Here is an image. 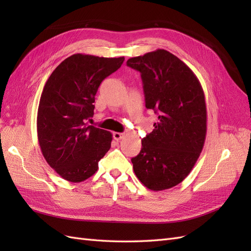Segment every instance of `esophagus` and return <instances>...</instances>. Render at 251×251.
<instances>
[{"mask_svg":"<svg viewBox=\"0 0 251 251\" xmlns=\"http://www.w3.org/2000/svg\"><path fill=\"white\" fill-rule=\"evenodd\" d=\"M124 137H125V135L123 133H118V132H114L113 133V138L115 139V140H117V141L121 140Z\"/></svg>","mask_w":251,"mask_h":251,"instance_id":"1","label":"esophagus"}]
</instances>
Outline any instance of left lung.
Wrapping results in <instances>:
<instances>
[{
	"label": "left lung",
	"mask_w": 251,
	"mask_h": 251,
	"mask_svg": "<svg viewBox=\"0 0 251 251\" xmlns=\"http://www.w3.org/2000/svg\"><path fill=\"white\" fill-rule=\"evenodd\" d=\"M140 72L147 109L158 115L154 130L132 158L134 173L151 191L176 186L193 170L206 137V103L195 73L176 55L158 49L127 59Z\"/></svg>",
	"instance_id": "8db88e82"
}]
</instances>
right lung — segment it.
<instances>
[{
	"instance_id": "obj_1",
	"label": "right lung",
	"mask_w": 251,
	"mask_h": 251,
	"mask_svg": "<svg viewBox=\"0 0 251 251\" xmlns=\"http://www.w3.org/2000/svg\"><path fill=\"white\" fill-rule=\"evenodd\" d=\"M125 57L73 54L45 83L37 110V138L44 158L60 177L81 182L96 173L112 134L86 121L93 116L98 87Z\"/></svg>"
}]
</instances>
